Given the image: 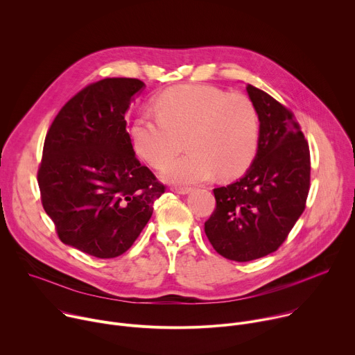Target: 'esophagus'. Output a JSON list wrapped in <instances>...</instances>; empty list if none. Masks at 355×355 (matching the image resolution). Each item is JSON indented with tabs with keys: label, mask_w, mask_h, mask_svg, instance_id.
I'll return each instance as SVG.
<instances>
[{
	"label": "esophagus",
	"mask_w": 355,
	"mask_h": 355,
	"mask_svg": "<svg viewBox=\"0 0 355 355\" xmlns=\"http://www.w3.org/2000/svg\"><path fill=\"white\" fill-rule=\"evenodd\" d=\"M171 189L174 192H177V193H188V192H191L189 187H182V185H173Z\"/></svg>",
	"instance_id": "34e87169"
}]
</instances>
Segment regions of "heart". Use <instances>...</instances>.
I'll return each mask as SVG.
<instances>
[{
	"label": "heart",
	"mask_w": 355,
	"mask_h": 355,
	"mask_svg": "<svg viewBox=\"0 0 355 355\" xmlns=\"http://www.w3.org/2000/svg\"><path fill=\"white\" fill-rule=\"evenodd\" d=\"M153 115H140L130 136L136 153L151 167L162 168L182 149L189 153L169 164L163 177L171 182L195 184L215 174L230 180L254 160L260 118L252 101L212 85H178L155 99Z\"/></svg>",
	"instance_id": "b5f03b06"
}]
</instances>
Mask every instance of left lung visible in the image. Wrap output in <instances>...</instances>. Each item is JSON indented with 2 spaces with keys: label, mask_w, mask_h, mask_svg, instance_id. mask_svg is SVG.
<instances>
[{
  "label": "left lung",
  "mask_w": 355,
  "mask_h": 355,
  "mask_svg": "<svg viewBox=\"0 0 355 355\" xmlns=\"http://www.w3.org/2000/svg\"><path fill=\"white\" fill-rule=\"evenodd\" d=\"M245 88L260 118L257 155L240 180L214 189L216 207L205 222L214 248L239 263L281 247L305 211L311 188L309 144L295 115L263 89Z\"/></svg>",
  "instance_id": "left-lung-1"
}]
</instances>
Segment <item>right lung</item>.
Instances as JSON below:
<instances>
[{
	"label": "right lung",
	"mask_w": 355,
	"mask_h": 355,
	"mask_svg": "<svg viewBox=\"0 0 355 355\" xmlns=\"http://www.w3.org/2000/svg\"><path fill=\"white\" fill-rule=\"evenodd\" d=\"M144 87L104 78L69 99L50 125L37 184L59 239L96 259L128 251L166 185L135 156L125 114Z\"/></svg>",
	"instance_id": "right-lung-1"
}]
</instances>
